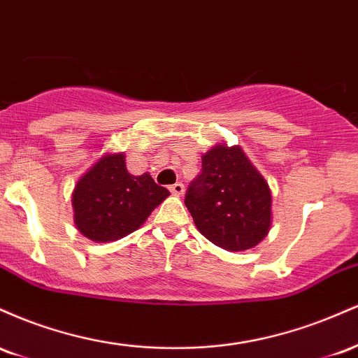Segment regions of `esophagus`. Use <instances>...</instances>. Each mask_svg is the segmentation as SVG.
I'll return each mask as SVG.
<instances>
[{"label": "esophagus", "mask_w": 358, "mask_h": 358, "mask_svg": "<svg viewBox=\"0 0 358 358\" xmlns=\"http://www.w3.org/2000/svg\"><path fill=\"white\" fill-rule=\"evenodd\" d=\"M170 192L173 193V195H176V196H180V195H183V192H185V187H183V183H175V185H171L170 187Z\"/></svg>", "instance_id": "1"}]
</instances>
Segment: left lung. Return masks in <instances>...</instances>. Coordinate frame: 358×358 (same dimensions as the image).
I'll return each instance as SVG.
<instances>
[{"label": "left lung", "mask_w": 358, "mask_h": 358, "mask_svg": "<svg viewBox=\"0 0 358 358\" xmlns=\"http://www.w3.org/2000/svg\"><path fill=\"white\" fill-rule=\"evenodd\" d=\"M185 205L202 236L225 250L257 245L271 227V192L239 146H213Z\"/></svg>", "instance_id": "obj_1"}]
</instances>
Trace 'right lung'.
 <instances>
[{"label": "right lung", "mask_w": 358, "mask_h": 358, "mask_svg": "<svg viewBox=\"0 0 358 358\" xmlns=\"http://www.w3.org/2000/svg\"><path fill=\"white\" fill-rule=\"evenodd\" d=\"M168 195L151 175L127 173L122 153L106 155L77 182L73 219L90 241H117L141 227Z\"/></svg>", "instance_id": "obj_1"}]
</instances>
